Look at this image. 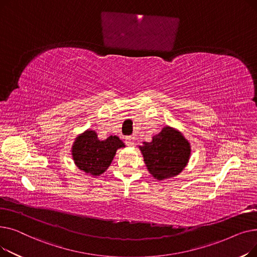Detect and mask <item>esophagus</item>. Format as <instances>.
I'll use <instances>...</instances> for the list:
<instances>
[{
	"instance_id": "esophagus-1",
	"label": "esophagus",
	"mask_w": 257,
	"mask_h": 257,
	"mask_svg": "<svg viewBox=\"0 0 257 257\" xmlns=\"http://www.w3.org/2000/svg\"><path fill=\"white\" fill-rule=\"evenodd\" d=\"M125 143L127 146H133L134 145V138L133 137H126L125 138Z\"/></svg>"
}]
</instances>
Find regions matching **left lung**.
I'll list each match as a JSON object with an SVG mask.
<instances>
[{
  "label": "left lung",
  "mask_w": 257,
  "mask_h": 257,
  "mask_svg": "<svg viewBox=\"0 0 257 257\" xmlns=\"http://www.w3.org/2000/svg\"><path fill=\"white\" fill-rule=\"evenodd\" d=\"M140 149L148 171L157 180L176 176L185 168L191 156V146L181 132L165 127L152 142L144 143Z\"/></svg>",
  "instance_id": "8db88e82"
}]
</instances>
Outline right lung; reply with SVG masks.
I'll return each mask as SVG.
<instances>
[{
	"label": "right lung",
	"mask_w": 257,
	"mask_h": 257,
	"mask_svg": "<svg viewBox=\"0 0 257 257\" xmlns=\"http://www.w3.org/2000/svg\"><path fill=\"white\" fill-rule=\"evenodd\" d=\"M121 147L125 145L117 137L110 136L100 141L96 132L87 130L76 139L72 155L80 170L98 176L110 166L116 150Z\"/></svg>",
	"instance_id": "1"
}]
</instances>
